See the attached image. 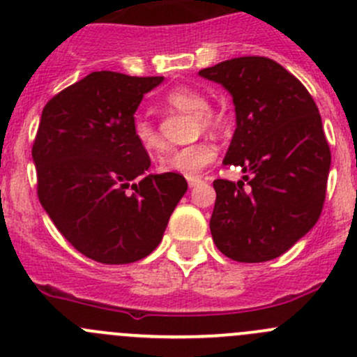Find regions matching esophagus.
<instances>
[{
	"instance_id": "esophagus-1",
	"label": "esophagus",
	"mask_w": 357,
	"mask_h": 357,
	"mask_svg": "<svg viewBox=\"0 0 357 357\" xmlns=\"http://www.w3.org/2000/svg\"><path fill=\"white\" fill-rule=\"evenodd\" d=\"M199 182H202V178H199V176H195V178H188L189 188H195V185H198Z\"/></svg>"
}]
</instances>
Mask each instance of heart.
<instances>
[{"label":"heart","mask_w":357,"mask_h":357,"mask_svg":"<svg viewBox=\"0 0 357 357\" xmlns=\"http://www.w3.org/2000/svg\"><path fill=\"white\" fill-rule=\"evenodd\" d=\"M166 100L176 110L195 114L196 126H198L199 130L203 128L205 131H212L222 124V117L217 112L208 108L210 103L206 94L203 91L196 89V87H175V89L169 91ZM133 135L138 144H140V147L147 154H158L165 147L161 135L158 133L154 124L147 117H144V115H137V119H135ZM215 158L217 151L210 142H196V144L176 149V151H172L166 155H162L161 161H159V169L165 173L195 178L206 166L212 165Z\"/></svg>","instance_id":"b5f03b06"}]
</instances>
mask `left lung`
Here are the masks:
<instances>
[{
	"instance_id": "left-lung-1",
	"label": "left lung",
	"mask_w": 357,
	"mask_h": 357,
	"mask_svg": "<svg viewBox=\"0 0 357 357\" xmlns=\"http://www.w3.org/2000/svg\"><path fill=\"white\" fill-rule=\"evenodd\" d=\"M231 94L236 130L224 165L243 181H213L210 231L238 263H263L289 250L322 212L331 152L319 108L303 84L273 59L235 57L199 71Z\"/></svg>"
}]
</instances>
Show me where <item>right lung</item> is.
I'll return each instance as SVG.
<instances>
[{"instance_id":"obj_1","label":"right lung","mask_w":357,"mask_h":357,"mask_svg":"<svg viewBox=\"0 0 357 357\" xmlns=\"http://www.w3.org/2000/svg\"><path fill=\"white\" fill-rule=\"evenodd\" d=\"M162 77L93 71L45 105L33 144L38 198L61 235L89 259L126 264L162 240L182 175H149L135 112Z\"/></svg>"}]
</instances>
